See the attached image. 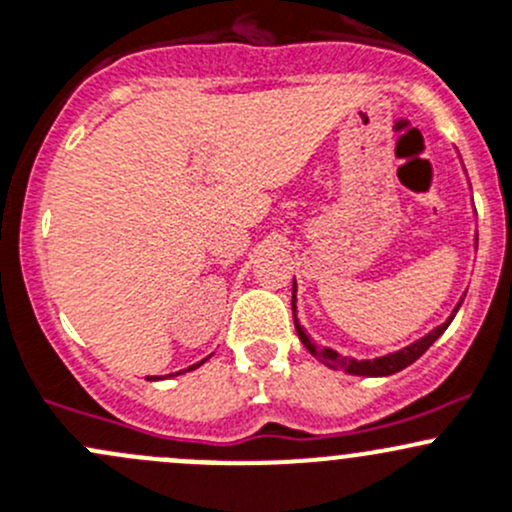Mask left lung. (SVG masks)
I'll list each match as a JSON object with an SVG mask.
<instances>
[{
    "instance_id": "1",
    "label": "left lung",
    "mask_w": 512,
    "mask_h": 512,
    "mask_svg": "<svg viewBox=\"0 0 512 512\" xmlns=\"http://www.w3.org/2000/svg\"><path fill=\"white\" fill-rule=\"evenodd\" d=\"M458 308H461V303L453 308L451 318L446 320L444 325H439V328L431 330L429 335H424L421 340H416L414 345L404 347V350L399 352H392V355H384V357H377V360H355V357H342L337 355L335 350H330V347H318L315 342H310V337L303 333V328L298 325V320H295V330H298V337L303 340V345L308 347L310 355L315 357V360H320L323 365L333 367V370H342L347 374H362V377H387V374H394L399 370H404V367L412 365L414 360H419L421 355H424L426 350H429L431 345H434V340L444 333L446 328H449V323L453 320V315L458 313ZM293 313H295V283H293Z\"/></svg>"
}]
</instances>
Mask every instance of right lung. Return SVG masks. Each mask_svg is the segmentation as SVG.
<instances>
[{
  "instance_id": "1",
  "label": "right lung",
  "mask_w": 512,
  "mask_h": 512,
  "mask_svg": "<svg viewBox=\"0 0 512 512\" xmlns=\"http://www.w3.org/2000/svg\"><path fill=\"white\" fill-rule=\"evenodd\" d=\"M202 362H204V360H202ZM202 362H197V365H192V367H187V372H189V370H197V367H199V365H202ZM177 374H179V372H177ZM152 379H157V377H152Z\"/></svg>"
}]
</instances>
